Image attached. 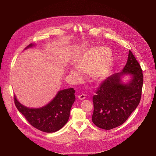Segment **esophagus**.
Returning <instances> with one entry per match:
<instances>
[{
  "instance_id": "esophagus-1",
  "label": "esophagus",
  "mask_w": 156,
  "mask_h": 156,
  "mask_svg": "<svg viewBox=\"0 0 156 156\" xmlns=\"http://www.w3.org/2000/svg\"><path fill=\"white\" fill-rule=\"evenodd\" d=\"M85 95L84 94H81V95H79L78 96V98L80 99V100H83L85 99Z\"/></svg>"
}]
</instances>
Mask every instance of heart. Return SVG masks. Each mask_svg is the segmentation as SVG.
Segmentation results:
<instances>
[{
    "instance_id": "heart-1",
    "label": "heart",
    "mask_w": 156,
    "mask_h": 156,
    "mask_svg": "<svg viewBox=\"0 0 156 156\" xmlns=\"http://www.w3.org/2000/svg\"><path fill=\"white\" fill-rule=\"evenodd\" d=\"M113 64V54L108 48L92 47L76 61V68H70L69 73L76 81L83 80L81 73L88 75L90 81L101 83L108 76Z\"/></svg>"
}]
</instances>
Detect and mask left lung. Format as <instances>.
<instances>
[{
	"mask_svg": "<svg viewBox=\"0 0 156 156\" xmlns=\"http://www.w3.org/2000/svg\"><path fill=\"white\" fill-rule=\"evenodd\" d=\"M127 76L129 79L124 82L122 78ZM143 83L141 66L129 51L127 62L122 71L104 80L93 96V123L104 129L122 125L140 102Z\"/></svg>",
	"mask_w": 156,
	"mask_h": 156,
	"instance_id": "left-lung-1",
	"label": "left lung"
}]
</instances>
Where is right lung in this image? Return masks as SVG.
Segmentation results:
<instances>
[{"mask_svg": "<svg viewBox=\"0 0 156 156\" xmlns=\"http://www.w3.org/2000/svg\"><path fill=\"white\" fill-rule=\"evenodd\" d=\"M35 46L30 44L25 49ZM73 88L58 91L48 104L38 108H30L21 104L14 96L15 104L19 112L23 115L34 128L46 133H54L61 129L68 122L73 104L75 101Z\"/></svg>", "mask_w": 156, "mask_h": 156, "instance_id": "1", "label": "right lung"}]
</instances>
